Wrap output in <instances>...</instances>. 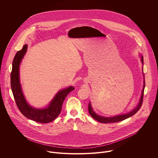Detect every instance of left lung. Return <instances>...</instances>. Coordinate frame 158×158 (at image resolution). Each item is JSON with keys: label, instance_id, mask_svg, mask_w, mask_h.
Segmentation results:
<instances>
[{"label": "left lung", "instance_id": "1", "mask_svg": "<svg viewBox=\"0 0 158 158\" xmlns=\"http://www.w3.org/2000/svg\"><path fill=\"white\" fill-rule=\"evenodd\" d=\"M141 62L143 64V57L141 56ZM144 87H145V81H144V85H143V91H142V94H141V99H140V101L138 104V105L135 107L132 111L129 112V113H127L126 114H122V115H119V116H116L114 117H103V116H100L97 115L95 112H94V110L92 109V107L91 106V104H89V107H88V110H89V114L91 115L94 119H96V121H98V122L102 123H117V122H119V121H122L126 119L129 118V117L132 116L133 115H134L136 112L140 109L141 107L142 106L143 104V97H144Z\"/></svg>", "mask_w": 158, "mask_h": 158}]
</instances>
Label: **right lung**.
<instances>
[{
    "label": "right lung",
    "instance_id": "1",
    "mask_svg": "<svg viewBox=\"0 0 158 158\" xmlns=\"http://www.w3.org/2000/svg\"><path fill=\"white\" fill-rule=\"evenodd\" d=\"M27 49V45L26 44L21 50L17 51L12 62L10 85L14 100L19 110L24 116L37 123H48L54 121L60 114L65 98L74 88L69 87L59 91L47 108L37 109L31 107L27 103L22 93L19 81V65Z\"/></svg>",
    "mask_w": 158,
    "mask_h": 158
}]
</instances>
